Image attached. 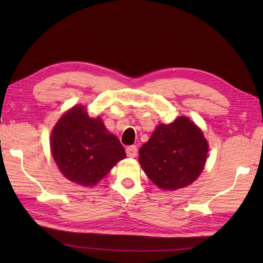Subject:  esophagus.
Returning <instances> with one entry per match:
<instances>
[{
	"instance_id": "34e87169",
	"label": "esophagus",
	"mask_w": 263,
	"mask_h": 263,
	"mask_svg": "<svg viewBox=\"0 0 263 263\" xmlns=\"http://www.w3.org/2000/svg\"><path fill=\"white\" fill-rule=\"evenodd\" d=\"M125 152H126L127 157H130V158H135V157H137V155H138V149H137L136 146L127 147Z\"/></svg>"
}]
</instances>
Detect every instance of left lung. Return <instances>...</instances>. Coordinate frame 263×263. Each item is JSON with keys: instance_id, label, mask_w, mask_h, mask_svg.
Returning <instances> with one entry per match:
<instances>
[{"instance_id": "1", "label": "left lung", "mask_w": 263, "mask_h": 263, "mask_svg": "<svg viewBox=\"0 0 263 263\" xmlns=\"http://www.w3.org/2000/svg\"><path fill=\"white\" fill-rule=\"evenodd\" d=\"M208 142L202 131L185 116L159 124L139 150V163L159 189L174 191L197 180L202 172Z\"/></svg>"}]
</instances>
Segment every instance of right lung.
I'll list each match as a JSON object with an SVG mask.
<instances>
[{
  "label": "right lung",
  "instance_id": "1",
  "mask_svg": "<svg viewBox=\"0 0 263 263\" xmlns=\"http://www.w3.org/2000/svg\"><path fill=\"white\" fill-rule=\"evenodd\" d=\"M51 149L61 173L82 186L96 185L126 157L120 140L107 131L102 119H92L81 105L66 111L54 126Z\"/></svg>",
  "mask_w": 263,
  "mask_h": 263
}]
</instances>
